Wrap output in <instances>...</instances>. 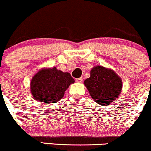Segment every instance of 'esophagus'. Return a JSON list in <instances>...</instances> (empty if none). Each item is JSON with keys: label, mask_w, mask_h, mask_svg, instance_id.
Instances as JSON below:
<instances>
[{"label": "esophagus", "mask_w": 151, "mask_h": 151, "mask_svg": "<svg viewBox=\"0 0 151 151\" xmlns=\"http://www.w3.org/2000/svg\"><path fill=\"white\" fill-rule=\"evenodd\" d=\"M76 82H78V83H81L83 81V78H76Z\"/></svg>", "instance_id": "1"}]
</instances>
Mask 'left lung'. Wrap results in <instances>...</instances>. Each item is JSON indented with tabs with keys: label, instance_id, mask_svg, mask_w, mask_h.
<instances>
[{
	"label": "left lung",
	"instance_id": "left-lung-1",
	"mask_svg": "<svg viewBox=\"0 0 151 151\" xmlns=\"http://www.w3.org/2000/svg\"><path fill=\"white\" fill-rule=\"evenodd\" d=\"M90 74V78L84 81V85L95 102L101 106H107L119 97L123 82L114 70L96 65Z\"/></svg>",
	"mask_w": 151,
	"mask_h": 151
}]
</instances>
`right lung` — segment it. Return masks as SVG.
<instances>
[{
    "instance_id": "1",
    "label": "right lung",
    "mask_w": 151,
    "mask_h": 151,
    "mask_svg": "<svg viewBox=\"0 0 151 151\" xmlns=\"http://www.w3.org/2000/svg\"><path fill=\"white\" fill-rule=\"evenodd\" d=\"M74 83L75 80L69 73L55 67L43 68L32 78L30 93L38 102L52 104L60 101L69 86Z\"/></svg>"
}]
</instances>
